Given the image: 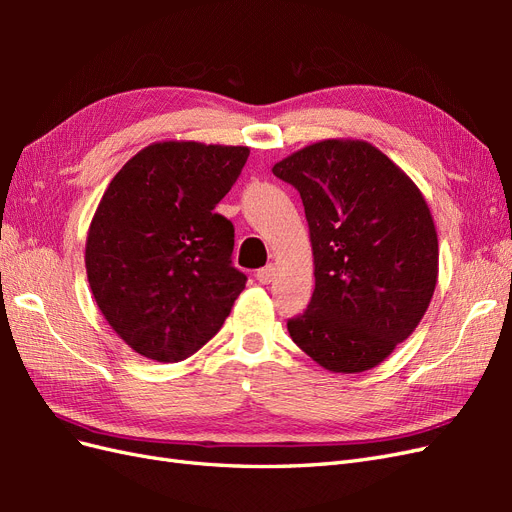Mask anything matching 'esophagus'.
I'll return each instance as SVG.
<instances>
[{
    "mask_svg": "<svg viewBox=\"0 0 512 512\" xmlns=\"http://www.w3.org/2000/svg\"><path fill=\"white\" fill-rule=\"evenodd\" d=\"M256 280H258L260 284H271V282L275 280V267H273V265H267V267L258 269V271H256Z\"/></svg>",
    "mask_w": 512,
    "mask_h": 512,
    "instance_id": "34e87169",
    "label": "esophagus"
}]
</instances>
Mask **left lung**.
Instances as JSON below:
<instances>
[{
	"label": "left lung",
	"mask_w": 512,
	"mask_h": 512,
	"mask_svg": "<svg viewBox=\"0 0 512 512\" xmlns=\"http://www.w3.org/2000/svg\"><path fill=\"white\" fill-rule=\"evenodd\" d=\"M301 194L316 288L292 342L335 374L380 365L425 316L438 235L404 170L363 141H322L273 166Z\"/></svg>",
	"instance_id": "obj_1"
}]
</instances>
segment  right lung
Here are the masks:
<instances>
[{"label": "right lung", "instance_id": "1", "mask_svg": "<svg viewBox=\"0 0 512 512\" xmlns=\"http://www.w3.org/2000/svg\"><path fill=\"white\" fill-rule=\"evenodd\" d=\"M247 156V147L156 143L108 183L89 226L87 277L113 331L147 359H188L245 288L232 267L235 226L213 209Z\"/></svg>", "mask_w": 512, "mask_h": 512}]
</instances>
